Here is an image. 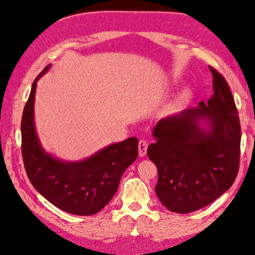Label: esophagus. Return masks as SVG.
Returning a JSON list of instances; mask_svg holds the SVG:
<instances>
[{"instance_id":"obj_1","label":"esophagus","mask_w":255,"mask_h":255,"mask_svg":"<svg viewBox=\"0 0 255 255\" xmlns=\"http://www.w3.org/2000/svg\"><path fill=\"white\" fill-rule=\"evenodd\" d=\"M147 141L144 140V139H141V140H139V144H138V148H139V156H145L146 155V152H147Z\"/></svg>"}]
</instances>
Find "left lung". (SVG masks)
Instances as JSON below:
<instances>
[{
	"label": "left lung",
	"mask_w": 255,
	"mask_h": 255,
	"mask_svg": "<svg viewBox=\"0 0 255 255\" xmlns=\"http://www.w3.org/2000/svg\"><path fill=\"white\" fill-rule=\"evenodd\" d=\"M214 95L207 103L161 118L147 155L158 168L155 194L169 211L189 214L230 189L239 170L240 122L230 87L210 67Z\"/></svg>",
	"instance_id": "8db88e82"
}]
</instances>
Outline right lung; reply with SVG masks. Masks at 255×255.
Returning a JSON list of instances; mask_svg holds the SVG:
<instances>
[{
  "label": "right lung",
  "mask_w": 255,
  "mask_h": 255,
  "mask_svg": "<svg viewBox=\"0 0 255 255\" xmlns=\"http://www.w3.org/2000/svg\"><path fill=\"white\" fill-rule=\"evenodd\" d=\"M37 76L24 107L22 154L31 183L41 196L69 214L92 216L102 210L117 193L125 169L137 159L138 139L131 137L100 149L81 161H65L47 153L41 146L34 127V95Z\"/></svg>",
  "instance_id": "1"
}]
</instances>
